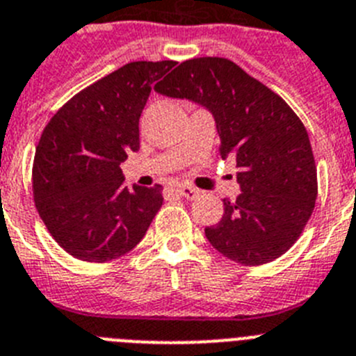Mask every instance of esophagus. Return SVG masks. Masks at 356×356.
<instances>
[{"label":"esophagus","instance_id":"1","mask_svg":"<svg viewBox=\"0 0 356 356\" xmlns=\"http://www.w3.org/2000/svg\"><path fill=\"white\" fill-rule=\"evenodd\" d=\"M175 193H177L179 197L186 198V200H193V198L198 197V193H200V191L190 184H182V186H179V188H175Z\"/></svg>","mask_w":356,"mask_h":356}]
</instances>
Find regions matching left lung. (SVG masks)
Instances as JSON below:
<instances>
[{"label": "left lung", "mask_w": 356, "mask_h": 356, "mask_svg": "<svg viewBox=\"0 0 356 356\" xmlns=\"http://www.w3.org/2000/svg\"><path fill=\"white\" fill-rule=\"evenodd\" d=\"M206 106L216 120L222 158L234 156L241 195L223 202L206 229L230 261L261 266L302 236L318 198V170L305 126L280 95L227 58L186 60L154 86Z\"/></svg>", "instance_id": "left-lung-1"}]
</instances>
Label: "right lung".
I'll use <instances>...</instances> for the list:
<instances>
[{"mask_svg": "<svg viewBox=\"0 0 356 356\" xmlns=\"http://www.w3.org/2000/svg\"><path fill=\"white\" fill-rule=\"evenodd\" d=\"M174 65V60L126 63L69 99L44 127L31 172L35 207L72 257H122L142 241L161 207V186L129 191L120 163L140 149V115L154 83Z\"/></svg>", "mask_w": 356, "mask_h": 356, "instance_id": "obj_1", "label": "right lung"}]
</instances>
